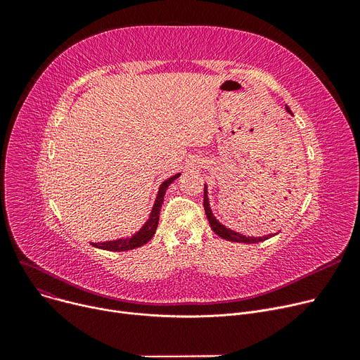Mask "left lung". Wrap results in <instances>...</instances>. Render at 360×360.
<instances>
[{
	"label": "left lung",
	"mask_w": 360,
	"mask_h": 360,
	"mask_svg": "<svg viewBox=\"0 0 360 360\" xmlns=\"http://www.w3.org/2000/svg\"><path fill=\"white\" fill-rule=\"evenodd\" d=\"M288 112H289V113H292L289 108H288ZM202 205H204V212H205L207 220H209V223H210V226H212L213 232H214V233H217L220 238H223V239H226V240H232V242H243V243H257V242H262V240H266V239H269V238H271V236H273V235L261 236V238L243 236V235H240V233H238V232H233V231L228 229V228H226V226H223L221 223H219V221L216 220V217L213 216V213H212L210 204H209V198H207V190H205V186H204V202H202Z\"/></svg>",
	"instance_id": "obj_1"
}]
</instances>
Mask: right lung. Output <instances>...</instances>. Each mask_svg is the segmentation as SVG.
Here are the masks:
<instances>
[{"label": "right lung", "instance_id": "obj_1", "mask_svg": "<svg viewBox=\"0 0 360 360\" xmlns=\"http://www.w3.org/2000/svg\"><path fill=\"white\" fill-rule=\"evenodd\" d=\"M181 174H176L175 176L166 179L160 188H159V193L153 205V210L150 213L148 220L144 223L143 228L136 233L132 235L131 238H125V239H118V240H109V242H98V243H91L93 247L101 248V250H106V251H128V250H134L141 247V245L147 243L151 238H153L156 229H158V224H159V214H160V207L163 204V197L165 193L167 190L169 184H172V181H175Z\"/></svg>", "mask_w": 360, "mask_h": 360}]
</instances>
